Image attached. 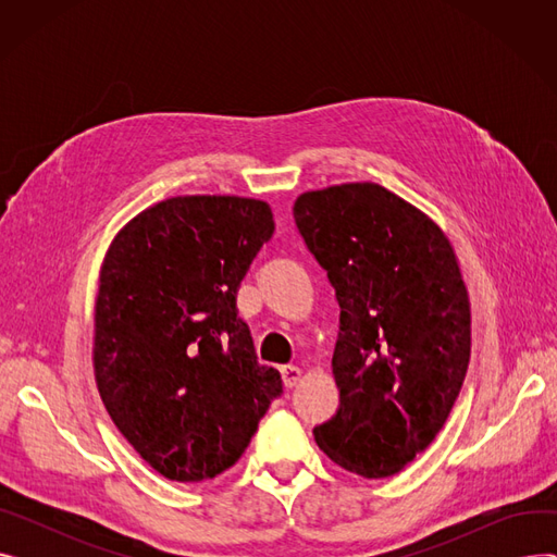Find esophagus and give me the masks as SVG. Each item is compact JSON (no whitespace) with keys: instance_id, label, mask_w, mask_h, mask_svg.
Wrapping results in <instances>:
<instances>
[{"instance_id":"esophagus-1","label":"esophagus","mask_w":557,"mask_h":557,"mask_svg":"<svg viewBox=\"0 0 557 557\" xmlns=\"http://www.w3.org/2000/svg\"><path fill=\"white\" fill-rule=\"evenodd\" d=\"M300 376H302V370H300L298 366H284V368H282V382H284L286 388L298 386Z\"/></svg>"}]
</instances>
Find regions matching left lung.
<instances>
[{
	"instance_id": "1",
	"label": "left lung",
	"mask_w": 557,
	"mask_h": 557,
	"mask_svg": "<svg viewBox=\"0 0 557 557\" xmlns=\"http://www.w3.org/2000/svg\"><path fill=\"white\" fill-rule=\"evenodd\" d=\"M294 221L338 305L341 404L315 443L349 472L393 476L445 426L470 363L456 255L429 216L374 183L307 191Z\"/></svg>"
}]
</instances>
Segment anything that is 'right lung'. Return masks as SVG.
<instances>
[{
    "instance_id": "1",
    "label": "right lung",
    "mask_w": 557,
    "mask_h": 557,
    "mask_svg": "<svg viewBox=\"0 0 557 557\" xmlns=\"http://www.w3.org/2000/svg\"><path fill=\"white\" fill-rule=\"evenodd\" d=\"M275 232L263 200L175 196L116 234L101 267L95 374L112 422L164 479H214L282 395L237 290Z\"/></svg>"
}]
</instances>
